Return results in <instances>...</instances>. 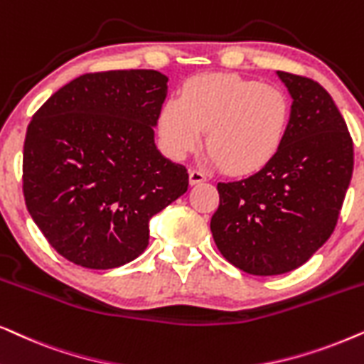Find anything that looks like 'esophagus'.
<instances>
[{
	"label": "esophagus",
	"mask_w": 364,
	"mask_h": 364,
	"mask_svg": "<svg viewBox=\"0 0 364 364\" xmlns=\"http://www.w3.org/2000/svg\"><path fill=\"white\" fill-rule=\"evenodd\" d=\"M188 181H191L192 186H196V183L205 182L207 181V176L200 171V168H192V171L188 172Z\"/></svg>",
	"instance_id": "1"
}]
</instances>
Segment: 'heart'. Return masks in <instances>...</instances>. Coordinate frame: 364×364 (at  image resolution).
Wrapping results in <instances>:
<instances>
[{"label":"heart","instance_id":"obj_1","mask_svg":"<svg viewBox=\"0 0 364 364\" xmlns=\"http://www.w3.org/2000/svg\"><path fill=\"white\" fill-rule=\"evenodd\" d=\"M291 102L279 87L237 75H202L165 103L159 129L173 157L197 149L202 130L217 162L234 173L256 172L279 152Z\"/></svg>","mask_w":364,"mask_h":364}]
</instances>
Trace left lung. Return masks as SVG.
I'll use <instances>...</instances> for the list:
<instances>
[{"label": "left lung", "instance_id": "obj_1", "mask_svg": "<svg viewBox=\"0 0 364 364\" xmlns=\"http://www.w3.org/2000/svg\"><path fill=\"white\" fill-rule=\"evenodd\" d=\"M292 97L279 152L252 176L219 182L210 219L220 254L254 276L303 266L336 228L353 173V139L318 82L277 72Z\"/></svg>", "mask_w": 364, "mask_h": 364}]
</instances>
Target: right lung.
Here are the masks:
<instances>
[{"mask_svg":"<svg viewBox=\"0 0 364 364\" xmlns=\"http://www.w3.org/2000/svg\"><path fill=\"white\" fill-rule=\"evenodd\" d=\"M167 77L155 70L85 73L33 115L23 196L60 256L113 269L149 245V223L188 188L187 168L155 147Z\"/></svg>","mask_w":364,"mask_h":364,"instance_id":"obj_1","label":"right lung"}]
</instances>
